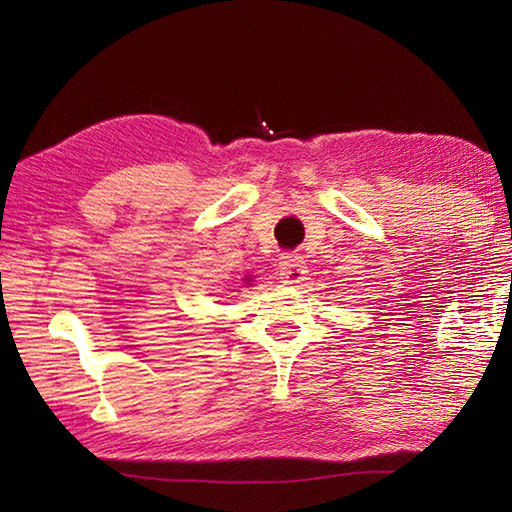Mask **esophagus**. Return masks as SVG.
<instances>
[{
    "mask_svg": "<svg viewBox=\"0 0 512 512\" xmlns=\"http://www.w3.org/2000/svg\"><path fill=\"white\" fill-rule=\"evenodd\" d=\"M306 262H303V257L299 255H292V253H286L281 255V262H279V279H284V284H299V281L306 277Z\"/></svg>",
    "mask_w": 512,
    "mask_h": 512,
    "instance_id": "esophagus-1",
    "label": "esophagus"
}]
</instances>
